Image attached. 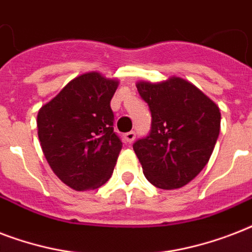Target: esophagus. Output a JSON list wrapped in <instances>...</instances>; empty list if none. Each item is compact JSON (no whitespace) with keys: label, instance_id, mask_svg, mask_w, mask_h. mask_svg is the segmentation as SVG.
<instances>
[{"label":"esophagus","instance_id":"1","mask_svg":"<svg viewBox=\"0 0 252 252\" xmlns=\"http://www.w3.org/2000/svg\"><path fill=\"white\" fill-rule=\"evenodd\" d=\"M134 138H136V133H134L133 130L126 132V133L124 134V141H126V144H132V142L134 141Z\"/></svg>","mask_w":252,"mask_h":252}]
</instances>
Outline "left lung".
I'll return each mask as SVG.
<instances>
[{
  "label": "left lung",
  "mask_w": 252,
  "mask_h": 252,
  "mask_svg": "<svg viewBox=\"0 0 252 252\" xmlns=\"http://www.w3.org/2000/svg\"><path fill=\"white\" fill-rule=\"evenodd\" d=\"M137 90L152 114L149 134L133 144L146 179L162 189L183 187L205 167L215 149L219 107L179 77L138 82Z\"/></svg>",
  "instance_id": "obj_1"
}]
</instances>
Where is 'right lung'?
I'll return each instance as SVG.
<instances>
[{"label": "right lung", "mask_w": 252, "mask_h": 252, "mask_svg": "<svg viewBox=\"0 0 252 252\" xmlns=\"http://www.w3.org/2000/svg\"><path fill=\"white\" fill-rule=\"evenodd\" d=\"M118 81L91 72L70 81L37 114V136L53 172L76 191L110 179L123 142L111 99Z\"/></svg>", "instance_id": "right-lung-1"}]
</instances>
